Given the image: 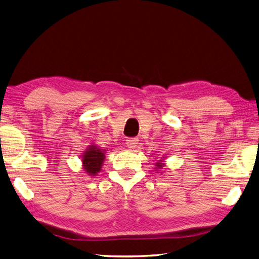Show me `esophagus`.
<instances>
[{
    "label": "esophagus",
    "instance_id": "34e87169",
    "mask_svg": "<svg viewBox=\"0 0 259 259\" xmlns=\"http://www.w3.org/2000/svg\"><path fill=\"white\" fill-rule=\"evenodd\" d=\"M139 143V139L138 138H129L127 141H125V144H127V147L129 149H136L137 145Z\"/></svg>",
    "mask_w": 259,
    "mask_h": 259
}]
</instances>
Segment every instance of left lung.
Returning a JSON list of instances; mask_svg holds the SVG:
<instances>
[{"instance_id":"8db88e82","label":"left lung","mask_w":259,"mask_h":259,"mask_svg":"<svg viewBox=\"0 0 259 259\" xmlns=\"http://www.w3.org/2000/svg\"><path fill=\"white\" fill-rule=\"evenodd\" d=\"M165 166V161H164V157H162V160H158L155 162V169L158 170V169H163V167Z\"/></svg>"}]
</instances>
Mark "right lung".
<instances>
[{"mask_svg": "<svg viewBox=\"0 0 259 259\" xmlns=\"http://www.w3.org/2000/svg\"><path fill=\"white\" fill-rule=\"evenodd\" d=\"M106 151L96 144H91L81 155L82 168L89 176H95L102 170L106 158Z\"/></svg>", "mask_w": 259, "mask_h": 259, "instance_id": "obj_1", "label": "right lung"}]
</instances>
